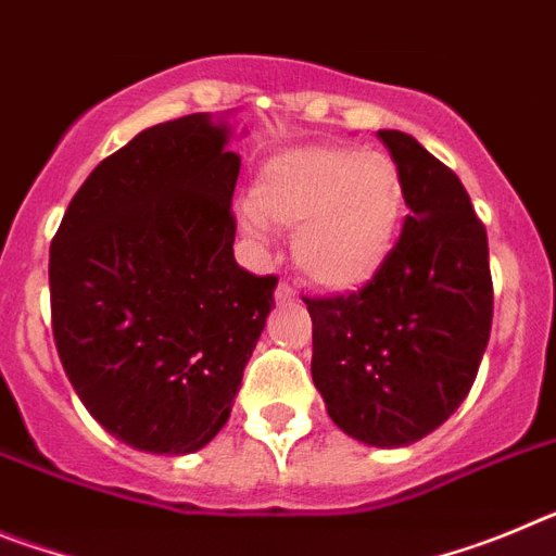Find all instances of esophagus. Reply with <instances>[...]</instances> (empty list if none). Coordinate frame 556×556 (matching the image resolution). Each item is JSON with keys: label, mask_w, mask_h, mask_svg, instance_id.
<instances>
[{"label": "esophagus", "mask_w": 556, "mask_h": 556, "mask_svg": "<svg viewBox=\"0 0 556 556\" xmlns=\"http://www.w3.org/2000/svg\"><path fill=\"white\" fill-rule=\"evenodd\" d=\"M275 301H278V303H292V301H298V292H294L292 283H289V281L278 283V289H275Z\"/></svg>", "instance_id": "esophagus-1"}]
</instances>
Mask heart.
<instances>
[{
    "mask_svg": "<svg viewBox=\"0 0 556 556\" xmlns=\"http://www.w3.org/2000/svg\"><path fill=\"white\" fill-rule=\"evenodd\" d=\"M406 217L404 169L384 150L308 144L258 172L248 223L294 228V264L331 292L365 287L390 262Z\"/></svg>",
    "mask_w": 556,
    "mask_h": 556,
    "instance_id": "1",
    "label": "heart"
}]
</instances>
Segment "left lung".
Here are the masks:
<instances>
[{
	"label": "left lung",
	"instance_id": "left-lung-1",
	"mask_svg": "<svg viewBox=\"0 0 556 556\" xmlns=\"http://www.w3.org/2000/svg\"><path fill=\"white\" fill-rule=\"evenodd\" d=\"M406 178L409 214L390 262L351 294L303 298L312 378L333 424L401 448L465 401L493 326L488 230L468 191L409 132L378 130Z\"/></svg>",
	"mask_w": 556,
	"mask_h": 556
}]
</instances>
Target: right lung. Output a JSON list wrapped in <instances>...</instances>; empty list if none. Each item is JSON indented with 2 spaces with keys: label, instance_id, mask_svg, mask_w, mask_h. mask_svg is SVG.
Here are the masks:
<instances>
[{
  "label": "right lung",
  "instance_id": "right-lung-1",
  "mask_svg": "<svg viewBox=\"0 0 556 556\" xmlns=\"http://www.w3.org/2000/svg\"><path fill=\"white\" fill-rule=\"evenodd\" d=\"M208 113L147 127L100 161L49 248L52 333L97 424L191 454L228 424L275 275L233 258L239 155Z\"/></svg>",
  "mask_w": 556,
  "mask_h": 556
}]
</instances>
